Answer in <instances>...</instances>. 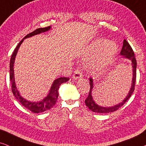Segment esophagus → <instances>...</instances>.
I'll return each mask as SVG.
<instances>
[{"label":"esophagus","instance_id":"1","mask_svg":"<svg viewBox=\"0 0 146 146\" xmlns=\"http://www.w3.org/2000/svg\"><path fill=\"white\" fill-rule=\"evenodd\" d=\"M72 76H73L72 77L73 79H74V80L79 79V78H80L82 77V72L79 69H77V70H76L74 72Z\"/></svg>","mask_w":146,"mask_h":146}]
</instances>
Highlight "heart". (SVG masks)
Instances as JSON below:
<instances>
[{
  "label": "heart",
  "instance_id": "heart-1",
  "mask_svg": "<svg viewBox=\"0 0 146 146\" xmlns=\"http://www.w3.org/2000/svg\"><path fill=\"white\" fill-rule=\"evenodd\" d=\"M90 50L94 54L98 53L92 65L96 67H102L110 62L117 52V46L112 42L104 39H98L92 44Z\"/></svg>",
  "mask_w": 146,
  "mask_h": 146
}]
</instances>
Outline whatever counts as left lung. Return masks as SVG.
<instances>
[{
  "label": "left lung",
  "mask_w": 146,
  "mask_h": 146,
  "mask_svg": "<svg viewBox=\"0 0 146 146\" xmlns=\"http://www.w3.org/2000/svg\"><path fill=\"white\" fill-rule=\"evenodd\" d=\"M120 55L122 56V58H127L131 62V66H132V70H133V75H132V80H131V88L129 89V91L127 94V96L125 97L124 100H123L122 102L120 103L117 104L113 106L110 107H103L101 106L98 105L95 101L94 100L92 96V90L94 88V80L92 78H90V88L89 95L86 100H85V104L86 106L90 110H91L92 111L97 113H110L113 112V111H116L117 109L124 104L125 102L131 97L132 94L133 90H134L135 80H136V67H137V62L136 60H135L134 52H133L132 48L129 44V43L124 40L123 42V46L120 52Z\"/></svg>",
  "instance_id": "obj_1"
}]
</instances>
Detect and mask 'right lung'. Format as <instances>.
<instances>
[{
  "instance_id": "add662e5",
  "label": "right lung",
  "mask_w": 146,
  "mask_h": 146,
  "mask_svg": "<svg viewBox=\"0 0 146 146\" xmlns=\"http://www.w3.org/2000/svg\"><path fill=\"white\" fill-rule=\"evenodd\" d=\"M51 26H49L48 27L45 28H40V29H37L33 31V33L29 34L22 40L19 43L17 46L14 50L13 54H12L11 61H10V79H11V83L12 86V92H13V94L16 97L19 102L25 107L26 108L29 109V110L33 111L34 113H41L44 112V111L48 110L51 109L54 104L56 102L58 97V90L60 86L62 83L66 82L67 81L69 80V78L66 77H61L59 78L56 79L53 82L52 84L50 89L49 90V93L48 94L46 97H45L42 100L39 102H30L27 100L22 96L20 94L19 91L18 90L17 86L15 84V73H14V64H15V60L16 56L19 50L20 46L21 44L23 42L25 38H28L32 37L35 35H39V34L45 33L50 30Z\"/></svg>"
}]
</instances>
